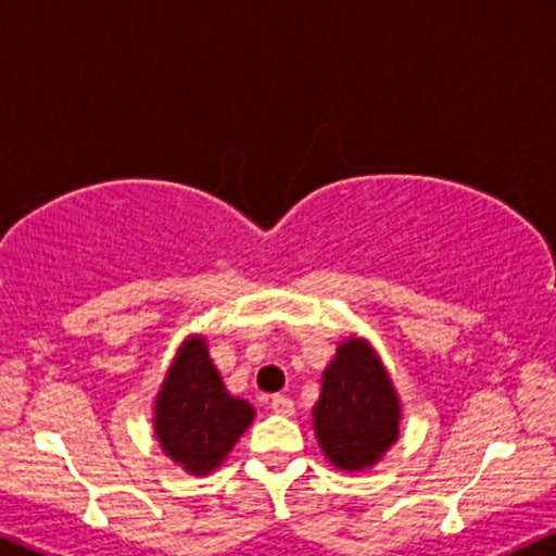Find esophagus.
Here are the masks:
<instances>
[{"label": "esophagus", "instance_id": "obj_1", "mask_svg": "<svg viewBox=\"0 0 556 556\" xmlns=\"http://www.w3.org/2000/svg\"><path fill=\"white\" fill-rule=\"evenodd\" d=\"M271 410L277 413V416L290 418V416H294V403L287 395H274L271 397Z\"/></svg>", "mask_w": 556, "mask_h": 556}]
</instances>
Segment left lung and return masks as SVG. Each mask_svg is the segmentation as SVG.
Returning <instances> with one entry per match:
<instances>
[{"label": "left lung", "mask_w": 556, "mask_h": 556, "mask_svg": "<svg viewBox=\"0 0 556 556\" xmlns=\"http://www.w3.org/2000/svg\"><path fill=\"white\" fill-rule=\"evenodd\" d=\"M323 454L343 472L375 467L397 441L400 400L377 351L364 339H346L323 371L313 407Z\"/></svg>", "instance_id": "8db88e82"}]
</instances>
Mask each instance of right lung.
<instances>
[{
	"mask_svg": "<svg viewBox=\"0 0 556 556\" xmlns=\"http://www.w3.org/2000/svg\"><path fill=\"white\" fill-rule=\"evenodd\" d=\"M251 420L254 407L226 390L205 339L189 336L153 407V428L164 454L189 475H207L223 465Z\"/></svg>",
	"mask_w": 556,
	"mask_h": 556,
	"instance_id": "right-lung-1",
	"label": "right lung"
}]
</instances>
